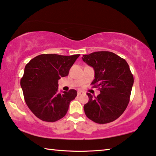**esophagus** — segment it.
<instances>
[{
    "instance_id": "34e87169",
    "label": "esophagus",
    "mask_w": 156,
    "mask_h": 156,
    "mask_svg": "<svg viewBox=\"0 0 156 156\" xmlns=\"http://www.w3.org/2000/svg\"><path fill=\"white\" fill-rule=\"evenodd\" d=\"M83 93H84V92H83V91H81V90H79V91L77 92V95H81L83 94Z\"/></svg>"
}]
</instances>
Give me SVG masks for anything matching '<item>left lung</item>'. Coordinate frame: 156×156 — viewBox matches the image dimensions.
I'll return each mask as SVG.
<instances>
[{"label": "left lung", "mask_w": 156, "mask_h": 156, "mask_svg": "<svg viewBox=\"0 0 156 156\" xmlns=\"http://www.w3.org/2000/svg\"><path fill=\"white\" fill-rule=\"evenodd\" d=\"M82 60L95 70L93 87H98L97 97L89 93L84 105L86 116L95 123H108L123 113L130 101L133 75L125 59L110 51L83 55Z\"/></svg>", "instance_id": "1"}]
</instances>
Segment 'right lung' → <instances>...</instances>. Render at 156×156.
Segmentation results:
<instances>
[{
    "instance_id": "1",
    "label": "right lung",
    "mask_w": 156,
    "mask_h": 156,
    "mask_svg": "<svg viewBox=\"0 0 156 156\" xmlns=\"http://www.w3.org/2000/svg\"><path fill=\"white\" fill-rule=\"evenodd\" d=\"M80 56L41 54L26 65L21 87L26 105L38 119L55 122L66 116L77 92L70 89L58 93V80L68 75L70 68Z\"/></svg>"
}]
</instances>
